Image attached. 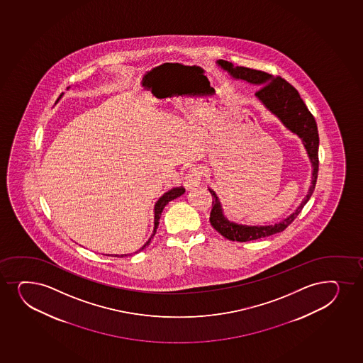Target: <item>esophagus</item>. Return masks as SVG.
I'll return each mask as SVG.
<instances>
[{"mask_svg": "<svg viewBox=\"0 0 363 363\" xmlns=\"http://www.w3.org/2000/svg\"><path fill=\"white\" fill-rule=\"evenodd\" d=\"M201 184V173L197 168H192L184 178V186L186 190H191Z\"/></svg>", "mask_w": 363, "mask_h": 363, "instance_id": "34e87169", "label": "esophagus"}]
</instances>
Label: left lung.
<instances>
[{
	"label": "left lung",
	"instance_id": "1",
	"mask_svg": "<svg viewBox=\"0 0 363 363\" xmlns=\"http://www.w3.org/2000/svg\"><path fill=\"white\" fill-rule=\"evenodd\" d=\"M219 67L228 71L230 75L238 79H243L250 84L260 86V89L255 92V96L271 113L279 117L288 130L293 133L298 134L301 138L305 149L308 151V159L313 164V182L308 188V194L305 196L299 207L293 212L289 217L279 221L275 225L267 226H248L236 224L224 217L220 202L216 192L208 189L212 195V212L209 221L213 228L220 233L221 236L228 238L230 241L247 242L267 238L274 233H282L288 225H291L296 219L305 204L310 200L316 186L317 174H318V132H317L316 121L313 113L308 111V106L305 105L300 94L292 84H288L286 79L279 76H272L264 71L255 70L250 67H233V63L226 60H218Z\"/></svg>",
	"mask_w": 363,
	"mask_h": 363
}]
</instances>
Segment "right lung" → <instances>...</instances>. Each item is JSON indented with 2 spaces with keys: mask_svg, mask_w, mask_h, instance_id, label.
<instances>
[{
  "mask_svg": "<svg viewBox=\"0 0 363 363\" xmlns=\"http://www.w3.org/2000/svg\"><path fill=\"white\" fill-rule=\"evenodd\" d=\"M184 192H185V189L183 186H179V188H174L169 190V191L166 192L163 196L160 197V200L156 202L155 204V228L154 233L151 235V238H149V241L146 242L145 245L140 248V250H137L135 253L138 252H140V250H144L147 245H150L151 238H154L155 233H156V230H157V226H159L160 218H161V213H162L163 208L166 207V204L168 202H171L172 200H174L177 197L182 196ZM127 257V255H120V258L122 257ZM115 257H118V255H115Z\"/></svg>",
  "mask_w": 363,
  "mask_h": 363,
  "instance_id": "right-lung-1",
  "label": "right lung"
}]
</instances>
